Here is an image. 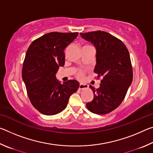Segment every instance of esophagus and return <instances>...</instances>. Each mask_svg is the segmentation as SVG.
<instances>
[{"label": "esophagus", "instance_id": "obj_1", "mask_svg": "<svg viewBox=\"0 0 153 153\" xmlns=\"http://www.w3.org/2000/svg\"><path fill=\"white\" fill-rule=\"evenodd\" d=\"M88 86L86 84H80L79 86V90H83V89H85V88H87Z\"/></svg>", "mask_w": 153, "mask_h": 153}]
</instances>
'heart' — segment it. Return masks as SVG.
<instances>
[{"label": "heart", "instance_id": "1", "mask_svg": "<svg viewBox=\"0 0 153 153\" xmlns=\"http://www.w3.org/2000/svg\"><path fill=\"white\" fill-rule=\"evenodd\" d=\"M90 46L89 45H85L84 46V48H86V47H90ZM76 76L78 77L79 79H82L83 77H84V72H83L82 70H81V69H78L76 71Z\"/></svg>", "mask_w": 153, "mask_h": 153}]
</instances>
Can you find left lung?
<instances>
[{"label":"left lung","instance_id":"left-lung-1","mask_svg":"<svg viewBox=\"0 0 153 153\" xmlns=\"http://www.w3.org/2000/svg\"><path fill=\"white\" fill-rule=\"evenodd\" d=\"M97 49L94 73L101 77L100 87L90 88L94 98L88 102L90 112L98 115L111 113L121 105L133 79L132 65L128 48L117 38L104 31L80 33Z\"/></svg>","mask_w":153,"mask_h":153}]
</instances>
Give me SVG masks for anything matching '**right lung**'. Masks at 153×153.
<instances>
[{"mask_svg":"<svg viewBox=\"0 0 153 153\" xmlns=\"http://www.w3.org/2000/svg\"><path fill=\"white\" fill-rule=\"evenodd\" d=\"M77 35L78 32H50L33 40L27 48L22 78L33 107L44 115L63 111L70 96L78 89L76 80L61 84L55 76L59 67L65 65V48Z\"/></svg>","mask_w":153,"mask_h":153,"instance_id":"right-lung-1","label":"right lung"}]
</instances>
